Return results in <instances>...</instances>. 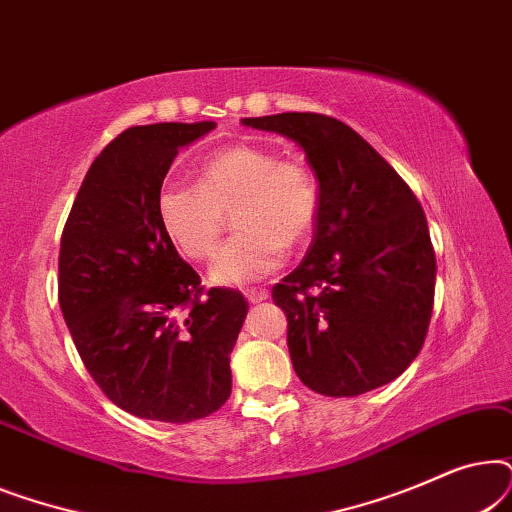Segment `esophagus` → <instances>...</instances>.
Wrapping results in <instances>:
<instances>
[{
    "instance_id": "34e87169",
    "label": "esophagus",
    "mask_w": 512,
    "mask_h": 512,
    "mask_svg": "<svg viewBox=\"0 0 512 512\" xmlns=\"http://www.w3.org/2000/svg\"><path fill=\"white\" fill-rule=\"evenodd\" d=\"M244 296H247V300H249V303H263V300L265 298H268V291H265V289H247V291H244Z\"/></svg>"
}]
</instances>
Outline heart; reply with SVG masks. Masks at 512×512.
I'll return each mask as SVG.
<instances>
[{"label": "heart", "mask_w": 512, "mask_h": 512, "mask_svg": "<svg viewBox=\"0 0 512 512\" xmlns=\"http://www.w3.org/2000/svg\"><path fill=\"white\" fill-rule=\"evenodd\" d=\"M233 216L237 233L216 254L209 279L247 286L272 275L284 251L310 240L321 214V188L300 160L240 144L209 156L193 184H165L156 216L167 240L186 258L205 261Z\"/></svg>", "instance_id": "obj_1"}]
</instances>
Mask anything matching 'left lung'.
Segmentation results:
<instances>
[{
  "instance_id": "left-lung-1",
  "label": "left lung",
  "mask_w": 512,
  "mask_h": 512,
  "mask_svg": "<svg viewBox=\"0 0 512 512\" xmlns=\"http://www.w3.org/2000/svg\"><path fill=\"white\" fill-rule=\"evenodd\" d=\"M242 123L293 139L319 179L310 249L272 289L300 382L340 398L396 380L424 345L436 289V254L415 193L338 118L286 111Z\"/></svg>"
}]
</instances>
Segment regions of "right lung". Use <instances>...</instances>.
Wrapping results in <instances>:
<instances>
[{"label": "right lung", "mask_w": 512, "mask_h": 512, "mask_svg": "<svg viewBox=\"0 0 512 512\" xmlns=\"http://www.w3.org/2000/svg\"><path fill=\"white\" fill-rule=\"evenodd\" d=\"M216 123L135 125L104 146L76 193L60 240L58 298L83 366L118 408L186 424L233 389L230 352L247 300L209 289L156 216L181 146Z\"/></svg>", "instance_id": "1"}]
</instances>
